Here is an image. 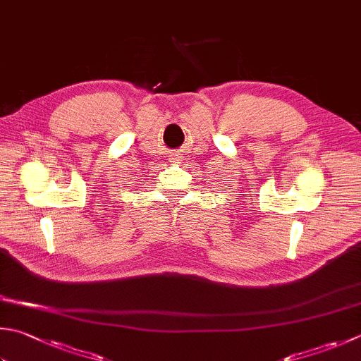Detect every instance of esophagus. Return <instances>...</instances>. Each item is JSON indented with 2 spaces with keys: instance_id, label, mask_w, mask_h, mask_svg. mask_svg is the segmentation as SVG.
I'll return each instance as SVG.
<instances>
[{
  "instance_id": "1",
  "label": "esophagus",
  "mask_w": 361,
  "mask_h": 361,
  "mask_svg": "<svg viewBox=\"0 0 361 361\" xmlns=\"http://www.w3.org/2000/svg\"><path fill=\"white\" fill-rule=\"evenodd\" d=\"M169 161H171V163H180L182 161L180 154H173L171 159H169Z\"/></svg>"
}]
</instances>
